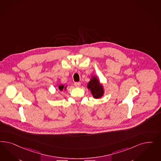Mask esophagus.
I'll use <instances>...</instances> for the list:
<instances>
[{
  "mask_svg": "<svg viewBox=\"0 0 161 161\" xmlns=\"http://www.w3.org/2000/svg\"><path fill=\"white\" fill-rule=\"evenodd\" d=\"M80 84H81V83H79V82H75V83H74V86L76 87H79L80 86Z\"/></svg>",
  "mask_w": 161,
  "mask_h": 161,
  "instance_id": "esophagus-1",
  "label": "esophagus"
}]
</instances>
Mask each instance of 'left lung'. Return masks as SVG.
Wrapping results in <instances>:
<instances>
[{"label":"left lung","mask_w":161,"mask_h":161,"mask_svg":"<svg viewBox=\"0 0 161 161\" xmlns=\"http://www.w3.org/2000/svg\"><path fill=\"white\" fill-rule=\"evenodd\" d=\"M88 89L90 90L91 93L94 98H100L102 97L104 94V88L98 78L93 76L90 81L87 84Z\"/></svg>","instance_id":"1"}]
</instances>
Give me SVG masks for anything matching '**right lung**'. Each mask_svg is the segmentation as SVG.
Segmentation results:
<instances>
[{"instance_id": "right-lung-1", "label": "right lung", "mask_w": 161, "mask_h": 161, "mask_svg": "<svg viewBox=\"0 0 161 161\" xmlns=\"http://www.w3.org/2000/svg\"><path fill=\"white\" fill-rule=\"evenodd\" d=\"M66 88H67V86H66V87H64V85H59L58 86V89L60 91H63L64 89L66 90Z\"/></svg>"}]
</instances>
